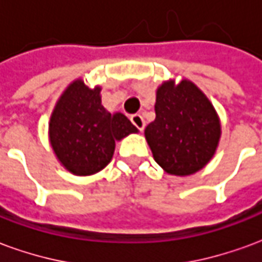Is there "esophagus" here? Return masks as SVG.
I'll list each match as a JSON object with an SVG mask.
<instances>
[{
    "label": "esophagus",
    "mask_w": 262,
    "mask_h": 262,
    "mask_svg": "<svg viewBox=\"0 0 262 262\" xmlns=\"http://www.w3.org/2000/svg\"><path fill=\"white\" fill-rule=\"evenodd\" d=\"M130 120H132V123L136 126L139 130L143 132V129H144V126H146V122H144V119H143L142 115H139V114L133 115V116H132V118H130Z\"/></svg>",
    "instance_id": "obj_1"
}]
</instances>
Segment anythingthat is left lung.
<instances>
[{
    "label": "left lung",
    "instance_id": "1",
    "mask_svg": "<svg viewBox=\"0 0 262 262\" xmlns=\"http://www.w3.org/2000/svg\"><path fill=\"white\" fill-rule=\"evenodd\" d=\"M156 119L144 136L156 163L171 176L187 177L213 159L222 136L219 115L203 91L184 78L156 91Z\"/></svg>",
    "mask_w": 262,
    "mask_h": 262
}]
</instances>
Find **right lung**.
<instances>
[{
	"label": "right lung",
	"mask_w": 262,
	"mask_h": 262,
	"mask_svg": "<svg viewBox=\"0 0 262 262\" xmlns=\"http://www.w3.org/2000/svg\"><path fill=\"white\" fill-rule=\"evenodd\" d=\"M101 90L99 85L90 88L81 78L70 82L49 120L54 156L74 176H94L103 170L114 157L115 142L139 132L125 115L103 108Z\"/></svg>",
	"instance_id": "1"
}]
</instances>
